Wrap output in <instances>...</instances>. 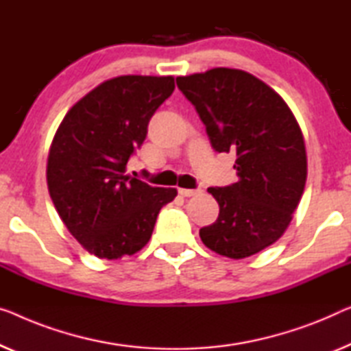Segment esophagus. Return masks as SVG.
Returning <instances> with one entry per match:
<instances>
[{
    "label": "esophagus",
    "mask_w": 351,
    "mask_h": 351,
    "mask_svg": "<svg viewBox=\"0 0 351 351\" xmlns=\"http://www.w3.org/2000/svg\"><path fill=\"white\" fill-rule=\"evenodd\" d=\"M178 192H180L182 197H193V195H197V193L200 191H198V189H182V187H181V189H178Z\"/></svg>",
    "instance_id": "34e87169"
}]
</instances>
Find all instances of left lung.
Segmentation results:
<instances>
[{
	"label": "left lung",
	"mask_w": 351,
	"mask_h": 351,
	"mask_svg": "<svg viewBox=\"0 0 351 351\" xmlns=\"http://www.w3.org/2000/svg\"><path fill=\"white\" fill-rule=\"evenodd\" d=\"M217 153H234L238 181L209 187L219 217L200 228L203 244L228 258H245L279 239L304 192L307 158L291 110L249 72L216 67L176 77Z\"/></svg>",
	"instance_id": "left-lung-1"
}]
</instances>
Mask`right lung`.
<instances>
[{"mask_svg":"<svg viewBox=\"0 0 351 351\" xmlns=\"http://www.w3.org/2000/svg\"><path fill=\"white\" fill-rule=\"evenodd\" d=\"M175 90L173 77L121 75L101 83L66 113L47 162L61 221L88 252L117 260L145 247L160 208L176 197L125 175L148 123Z\"/></svg>","mask_w":351,"mask_h":351,"instance_id":"obj_1","label":"right lung"}]
</instances>
